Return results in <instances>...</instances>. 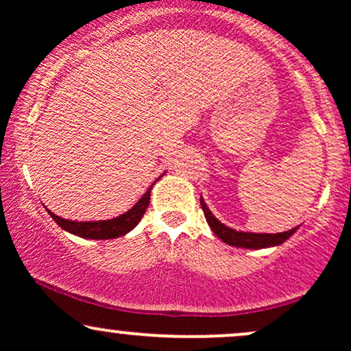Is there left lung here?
<instances>
[{
	"instance_id": "obj_1",
	"label": "left lung",
	"mask_w": 351,
	"mask_h": 351,
	"mask_svg": "<svg viewBox=\"0 0 351 351\" xmlns=\"http://www.w3.org/2000/svg\"><path fill=\"white\" fill-rule=\"evenodd\" d=\"M201 208L204 211V217H206L209 228L213 229V232L219 237L221 241L229 245H236V247H244V249H264V247H274V245H280L282 243L291 237L293 232L297 231V228L289 229L285 232H277V234H259V232H244V231H236V229L226 226V224L221 223L219 219H216L215 215L209 211L203 198H199Z\"/></svg>"
}]
</instances>
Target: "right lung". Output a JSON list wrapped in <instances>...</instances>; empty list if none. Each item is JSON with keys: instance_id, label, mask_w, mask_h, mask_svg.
Masks as SVG:
<instances>
[{"instance_id": "1", "label": "right lung", "mask_w": 351, "mask_h": 351, "mask_svg": "<svg viewBox=\"0 0 351 351\" xmlns=\"http://www.w3.org/2000/svg\"><path fill=\"white\" fill-rule=\"evenodd\" d=\"M160 178H156L153 181V184L156 183ZM145 191V195L140 198L136 203L132 206L128 211H125L123 215L112 217V219H106V221H71V219H64V217L56 216L54 213H49L52 219L59 224L64 231L71 232V234L84 237V239H114V237H120L125 236L127 232H130L136 224L140 223L145 211H147L148 204H150V193L152 188Z\"/></svg>"}]
</instances>
